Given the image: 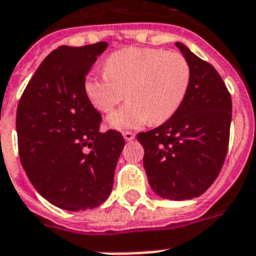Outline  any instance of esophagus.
<instances>
[{"label": "esophagus", "mask_w": 256, "mask_h": 256, "mask_svg": "<svg viewBox=\"0 0 256 256\" xmlns=\"http://www.w3.org/2000/svg\"><path fill=\"white\" fill-rule=\"evenodd\" d=\"M123 138H124L126 141H133L134 138H136V134L132 133V132H124V133H123Z\"/></svg>", "instance_id": "1"}]
</instances>
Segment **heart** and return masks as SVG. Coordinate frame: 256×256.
<instances>
[{
  "mask_svg": "<svg viewBox=\"0 0 256 256\" xmlns=\"http://www.w3.org/2000/svg\"><path fill=\"white\" fill-rule=\"evenodd\" d=\"M190 82V64L180 52L128 47L107 58L106 72L86 76L84 90L92 106L104 114L128 96V103L107 118L110 128L124 132L150 120H168L183 103Z\"/></svg>",
  "mask_w": 256,
  "mask_h": 256,
  "instance_id": "heart-1",
  "label": "heart"
}]
</instances>
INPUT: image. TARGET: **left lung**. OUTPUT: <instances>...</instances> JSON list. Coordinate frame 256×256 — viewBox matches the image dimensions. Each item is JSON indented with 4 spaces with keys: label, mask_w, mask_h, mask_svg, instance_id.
<instances>
[{
    "label": "left lung",
    "mask_w": 256,
    "mask_h": 256,
    "mask_svg": "<svg viewBox=\"0 0 256 256\" xmlns=\"http://www.w3.org/2000/svg\"><path fill=\"white\" fill-rule=\"evenodd\" d=\"M176 47L191 68L183 103L162 126L138 133L144 168L152 190L162 198L191 200L209 188L228 152L232 119L230 94L218 72L183 43Z\"/></svg>",
    "instance_id": "1"
}]
</instances>
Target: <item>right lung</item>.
<instances>
[{"mask_svg":"<svg viewBox=\"0 0 256 256\" xmlns=\"http://www.w3.org/2000/svg\"><path fill=\"white\" fill-rule=\"evenodd\" d=\"M107 46L51 51L17 106L22 168L38 192L60 209H94L112 190L124 140L116 130L100 133L102 115L84 90L85 76Z\"/></svg>","mask_w":256,"mask_h":256,"instance_id":"add662e5","label":"right lung"}]
</instances>
